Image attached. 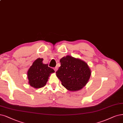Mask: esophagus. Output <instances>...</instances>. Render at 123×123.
<instances>
[{
	"instance_id": "1",
	"label": "esophagus",
	"mask_w": 123,
	"mask_h": 123,
	"mask_svg": "<svg viewBox=\"0 0 123 123\" xmlns=\"http://www.w3.org/2000/svg\"><path fill=\"white\" fill-rule=\"evenodd\" d=\"M54 70H55V71H57V70H58V67H55L54 68Z\"/></svg>"
}]
</instances>
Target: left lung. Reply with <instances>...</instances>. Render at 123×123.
<instances>
[{
  "label": "left lung",
  "mask_w": 123,
  "mask_h": 123,
  "mask_svg": "<svg viewBox=\"0 0 123 123\" xmlns=\"http://www.w3.org/2000/svg\"><path fill=\"white\" fill-rule=\"evenodd\" d=\"M61 66L56 71L63 86L70 91L83 89L88 82L91 71L85 61L70 56L62 58Z\"/></svg>",
  "instance_id": "left-lung-1"
}]
</instances>
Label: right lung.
<instances>
[{"label":"right lung","mask_w":123,"mask_h":123,"mask_svg":"<svg viewBox=\"0 0 123 123\" xmlns=\"http://www.w3.org/2000/svg\"><path fill=\"white\" fill-rule=\"evenodd\" d=\"M43 58H38L33 63L27 72L29 84L34 88L43 87L46 85L49 77L55 72L54 70L43 64Z\"/></svg>","instance_id":"obj_1"}]
</instances>
